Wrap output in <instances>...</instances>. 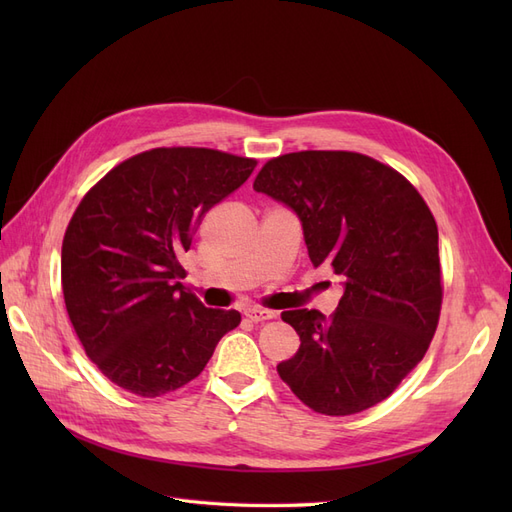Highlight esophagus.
<instances>
[{
	"label": "esophagus",
	"mask_w": 512,
	"mask_h": 512,
	"mask_svg": "<svg viewBox=\"0 0 512 512\" xmlns=\"http://www.w3.org/2000/svg\"><path fill=\"white\" fill-rule=\"evenodd\" d=\"M245 316L252 322H265V320H273L275 312H271V309H265V307H250V309H245Z\"/></svg>",
	"instance_id": "1"
}]
</instances>
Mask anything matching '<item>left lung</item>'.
Returning <instances> with one entry per match:
<instances>
[{
  "label": "left lung",
  "instance_id": "1",
  "mask_svg": "<svg viewBox=\"0 0 512 512\" xmlns=\"http://www.w3.org/2000/svg\"><path fill=\"white\" fill-rule=\"evenodd\" d=\"M254 190L299 215L314 267L329 265L344 294L327 318L290 309L297 354L277 374L307 408L363 412L421 363L438 329V224L395 168L354 151H294L260 168Z\"/></svg>",
  "mask_w": 512,
  "mask_h": 512
}]
</instances>
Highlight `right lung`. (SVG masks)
<instances>
[{"mask_svg": "<svg viewBox=\"0 0 512 512\" xmlns=\"http://www.w3.org/2000/svg\"><path fill=\"white\" fill-rule=\"evenodd\" d=\"M256 164L205 147L149 149L108 170L76 207L61 245L64 301L85 354L121 389H181L239 327L237 309L205 307L177 282L179 254Z\"/></svg>", "mask_w": 512, "mask_h": 512, "instance_id": "obj_1", "label": "right lung"}]
</instances>
